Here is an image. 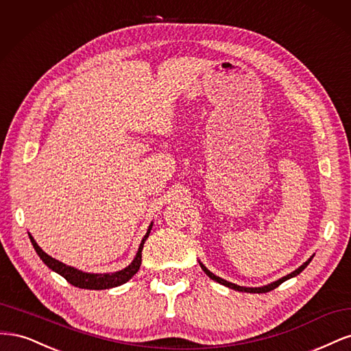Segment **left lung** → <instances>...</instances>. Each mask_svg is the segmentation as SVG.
Returning a JSON list of instances; mask_svg holds the SVG:
<instances>
[{"label":"left lung","instance_id":"left-lung-1","mask_svg":"<svg viewBox=\"0 0 351 351\" xmlns=\"http://www.w3.org/2000/svg\"><path fill=\"white\" fill-rule=\"evenodd\" d=\"M311 261L312 259H309L307 262H304L302 267L299 268V269H295L294 272H291V274H289L287 275V277H284V278H281V280H278V281H275V282H272V284H269V285H265V287H258V289H247V287H240V285H237V284H232V282H228V281H226V280H222V278H219V277H217V275H214L212 274L210 271H208L204 265L200 263V267H202V269L205 271V274L208 275L209 278H212L214 281H217V282H219V284H222V285H226V287H230V289H232V290H237V291H244V293H268V291H271V290H274V289H277V287L280 285V284H282L284 281H287L289 278H293V277H295V275H299L307 265L311 263Z\"/></svg>","mask_w":351,"mask_h":351}]
</instances>
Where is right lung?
Here are the masks:
<instances>
[{"instance_id": "add662e5", "label": "right lung", "mask_w": 351, "mask_h": 351, "mask_svg": "<svg viewBox=\"0 0 351 351\" xmlns=\"http://www.w3.org/2000/svg\"><path fill=\"white\" fill-rule=\"evenodd\" d=\"M151 228H152V224L149 226V230H147L146 236L143 237V240L141 243L134 261L123 271L114 272V274H88V272H82L79 269H74V268L69 267V265H64L62 262L48 256V254L38 246L36 241L30 234H29V239H30L32 244H34V247H35L36 253L39 254V258L44 261L47 267L52 271H56L57 274H60L61 277H64L71 285L79 287V289H86V290H105V289H112V287L127 282L137 271H139L141 263H142V249H143L145 240L147 239V236H149Z\"/></svg>"}]
</instances>
